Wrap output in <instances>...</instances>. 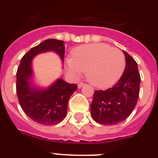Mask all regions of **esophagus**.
Returning <instances> with one entry per match:
<instances>
[{
    "instance_id": "34e87169",
    "label": "esophagus",
    "mask_w": 158,
    "mask_h": 158,
    "mask_svg": "<svg viewBox=\"0 0 158 158\" xmlns=\"http://www.w3.org/2000/svg\"><path fill=\"white\" fill-rule=\"evenodd\" d=\"M84 83H83V82H80V83H79V84H78V88H79V89H80V88H82V87L84 86Z\"/></svg>"
}]
</instances>
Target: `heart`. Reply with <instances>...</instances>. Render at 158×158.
<instances>
[{
  "label": "heart",
  "instance_id": "heart-1",
  "mask_svg": "<svg viewBox=\"0 0 158 158\" xmlns=\"http://www.w3.org/2000/svg\"><path fill=\"white\" fill-rule=\"evenodd\" d=\"M68 71L74 77L86 72L87 79L99 89L112 86L125 68L124 53L105 43H95L74 48L66 60Z\"/></svg>",
  "mask_w": 158,
  "mask_h": 158
}]
</instances>
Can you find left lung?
Wrapping results in <instances>:
<instances>
[{"instance_id": "8db88e82", "label": "left lung", "mask_w": 158, "mask_h": 158, "mask_svg": "<svg viewBox=\"0 0 158 158\" xmlns=\"http://www.w3.org/2000/svg\"><path fill=\"white\" fill-rule=\"evenodd\" d=\"M125 56V71L119 81L106 90H96L91 103V115L96 122L114 125L122 122L132 113L139 95L140 74L138 64L123 51Z\"/></svg>"}]
</instances>
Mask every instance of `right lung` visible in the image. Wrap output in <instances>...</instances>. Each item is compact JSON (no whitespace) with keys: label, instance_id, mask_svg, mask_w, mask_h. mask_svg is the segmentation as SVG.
<instances>
[{"label":"right lung","instance_id":"right-lung-1","mask_svg":"<svg viewBox=\"0 0 158 158\" xmlns=\"http://www.w3.org/2000/svg\"><path fill=\"white\" fill-rule=\"evenodd\" d=\"M47 52H55L63 61L64 42L56 39L43 41L22 57L16 73V93L19 102L28 117L41 125H52L64 119L68 101L78 87L77 84H69L62 79H57L48 89L33 86L32 60L37 55Z\"/></svg>","mask_w":158,"mask_h":158}]
</instances>
